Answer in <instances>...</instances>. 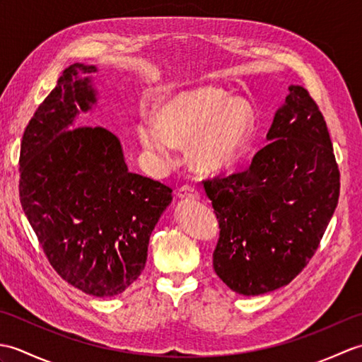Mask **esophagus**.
<instances>
[{
    "label": "esophagus",
    "mask_w": 362,
    "mask_h": 362,
    "mask_svg": "<svg viewBox=\"0 0 362 362\" xmlns=\"http://www.w3.org/2000/svg\"><path fill=\"white\" fill-rule=\"evenodd\" d=\"M177 196L180 199H199V191L191 185H183L177 191Z\"/></svg>",
    "instance_id": "obj_1"
}]
</instances>
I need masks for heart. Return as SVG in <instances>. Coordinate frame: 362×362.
Listing matches in <instances>:
<instances>
[{
	"mask_svg": "<svg viewBox=\"0 0 362 362\" xmlns=\"http://www.w3.org/2000/svg\"><path fill=\"white\" fill-rule=\"evenodd\" d=\"M157 121L143 117L138 134L143 144L171 161L175 143H187L189 163L202 173H218L240 158L252 134V105L226 91L202 87L182 91L157 109Z\"/></svg>",
	"mask_w": 362,
	"mask_h": 362,
	"instance_id": "heart-1",
	"label": "heart"
}]
</instances>
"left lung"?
<instances>
[{
  "instance_id": "8db88e82",
  "label": "left lung",
  "mask_w": 362,
  "mask_h": 362,
  "mask_svg": "<svg viewBox=\"0 0 362 362\" xmlns=\"http://www.w3.org/2000/svg\"><path fill=\"white\" fill-rule=\"evenodd\" d=\"M267 140L247 169L204 180L221 228L214 272L243 296L294 280L316 253L339 199L333 144L308 90L289 87Z\"/></svg>"
}]
</instances>
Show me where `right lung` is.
Listing matches in <instances>:
<instances>
[{"instance_id":"right-lung-1","label":"right lung","mask_w":362,"mask_h":362,"mask_svg":"<svg viewBox=\"0 0 362 362\" xmlns=\"http://www.w3.org/2000/svg\"><path fill=\"white\" fill-rule=\"evenodd\" d=\"M91 73L95 65L65 68L38 105L23 134L18 189L54 271L86 294L112 297L140 276L173 189L129 173L110 130H67L96 103Z\"/></svg>"}]
</instances>
